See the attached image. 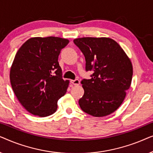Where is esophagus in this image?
Returning <instances> with one entry per match:
<instances>
[{"label": "esophagus", "instance_id": "esophagus-1", "mask_svg": "<svg viewBox=\"0 0 153 153\" xmlns=\"http://www.w3.org/2000/svg\"><path fill=\"white\" fill-rule=\"evenodd\" d=\"M70 82L72 84L74 85H78L80 83V81L79 79H74V80H71Z\"/></svg>", "mask_w": 153, "mask_h": 153}]
</instances>
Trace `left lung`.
I'll list each match as a JSON object with an SVG mask.
<instances>
[{"mask_svg": "<svg viewBox=\"0 0 153 153\" xmlns=\"http://www.w3.org/2000/svg\"><path fill=\"white\" fill-rule=\"evenodd\" d=\"M74 43L83 53L85 70L93 71L91 79H83L84 94L79 106L95 117L108 116L121 105L129 88L133 74L131 60L114 39L81 37Z\"/></svg>", "mask_w": 153, "mask_h": 153, "instance_id": "1", "label": "left lung"}]
</instances>
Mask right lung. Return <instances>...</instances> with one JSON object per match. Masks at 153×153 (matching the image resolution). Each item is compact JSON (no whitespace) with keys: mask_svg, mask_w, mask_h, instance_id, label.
I'll return each instance as SVG.
<instances>
[{"mask_svg":"<svg viewBox=\"0 0 153 153\" xmlns=\"http://www.w3.org/2000/svg\"><path fill=\"white\" fill-rule=\"evenodd\" d=\"M69 43L58 37H32L16 52L10 69V83L21 104L29 113L49 116L58 108L57 102L66 93L58 56Z\"/></svg>","mask_w":153,"mask_h":153,"instance_id":"add662e5","label":"right lung"}]
</instances>
